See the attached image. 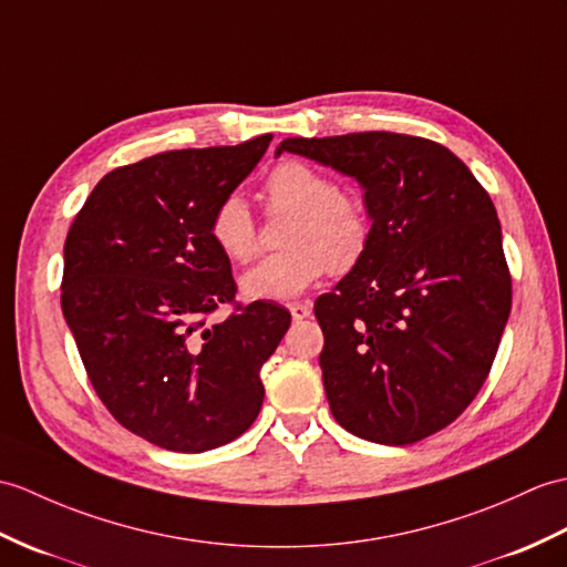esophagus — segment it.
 I'll use <instances>...</instances> for the list:
<instances>
[{
	"label": "esophagus",
	"mask_w": 567,
	"mask_h": 567,
	"mask_svg": "<svg viewBox=\"0 0 567 567\" xmlns=\"http://www.w3.org/2000/svg\"><path fill=\"white\" fill-rule=\"evenodd\" d=\"M289 313H292L295 321H301L311 313V305L309 301H295V305H289Z\"/></svg>",
	"instance_id": "obj_1"
}]
</instances>
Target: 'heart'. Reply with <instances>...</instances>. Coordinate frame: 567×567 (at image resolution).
<instances>
[{"label": "heart", "instance_id": "obj_1", "mask_svg": "<svg viewBox=\"0 0 567 567\" xmlns=\"http://www.w3.org/2000/svg\"><path fill=\"white\" fill-rule=\"evenodd\" d=\"M270 213H292L287 224V251L268 256L239 278L246 299H292L321 275L348 272L364 258L372 221L360 200L338 193L336 183L301 162H285L266 181ZM209 236L234 262L258 251V227L241 193L224 195L209 217Z\"/></svg>", "mask_w": 567, "mask_h": 567}]
</instances>
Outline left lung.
Here are the masks:
<instances>
[{"label": "left lung", "instance_id": "left-lung-1", "mask_svg": "<svg viewBox=\"0 0 567 567\" xmlns=\"http://www.w3.org/2000/svg\"><path fill=\"white\" fill-rule=\"evenodd\" d=\"M282 152L360 183L364 258L316 299L331 413L377 444H413L466 411L512 307L491 195L442 144L399 133L289 137Z\"/></svg>", "mask_w": 567, "mask_h": 567}]
</instances>
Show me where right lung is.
<instances>
[{
    "mask_svg": "<svg viewBox=\"0 0 567 567\" xmlns=\"http://www.w3.org/2000/svg\"><path fill=\"white\" fill-rule=\"evenodd\" d=\"M270 140L115 168L64 241L62 313L91 384L117 423L171 452L215 450L254 425L260 367L289 328V311L266 301L205 321L236 292L209 217Z\"/></svg>",
    "mask_w": 567,
    "mask_h": 567,
    "instance_id": "1",
    "label": "right lung"
}]
</instances>
